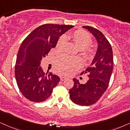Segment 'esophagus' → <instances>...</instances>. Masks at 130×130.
Returning a JSON list of instances; mask_svg holds the SVG:
<instances>
[{
	"label": "esophagus",
	"instance_id": "1",
	"mask_svg": "<svg viewBox=\"0 0 130 130\" xmlns=\"http://www.w3.org/2000/svg\"><path fill=\"white\" fill-rule=\"evenodd\" d=\"M60 80H61V81H63V80L67 79V77H64V76H60Z\"/></svg>",
	"mask_w": 130,
	"mask_h": 130
}]
</instances>
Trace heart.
<instances>
[{
    "mask_svg": "<svg viewBox=\"0 0 130 130\" xmlns=\"http://www.w3.org/2000/svg\"><path fill=\"white\" fill-rule=\"evenodd\" d=\"M66 39L73 41L79 50H82V55L86 59H91L93 57V51L88 48L92 44L91 37L86 32L82 30H77L72 34H68L65 37H60L56 44L58 51L63 50ZM82 65L81 60L78 59H73L65 55L57 57L55 59V68L57 71L63 74H69L73 73L75 69Z\"/></svg>",
    "mask_w": 130,
    "mask_h": 130,
    "instance_id": "heart-1",
    "label": "heart"
}]
</instances>
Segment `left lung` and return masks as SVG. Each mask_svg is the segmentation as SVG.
Here are the masks:
<instances>
[{
	"label": "left lung",
	"mask_w": 130,
	"mask_h": 130,
	"mask_svg": "<svg viewBox=\"0 0 130 130\" xmlns=\"http://www.w3.org/2000/svg\"><path fill=\"white\" fill-rule=\"evenodd\" d=\"M82 27L95 38L98 48L90 67L82 73H88L89 80L85 84H80L78 80L74 78V86L69 93L75 104L88 106L97 102L108 88L113 71V55L110 44L103 33L91 26Z\"/></svg>",
	"instance_id": "left-lung-1"
}]
</instances>
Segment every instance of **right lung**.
<instances>
[{
  "mask_svg": "<svg viewBox=\"0 0 130 130\" xmlns=\"http://www.w3.org/2000/svg\"><path fill=\"white\" fill-rule=\"evenodd\" d=\"M72 25L45 24L34 30L21 43L17 53L15 76L18 87L24 97L39 103L50 97L60 81L50 72L45 73L41 61L55 48L62 35Z\"/></svg>",
  "mask_w": 130,
  "mask_h": 130,
  "instance_id": "right-lung-1",
  "label": "right lung"
}]
</instances>
